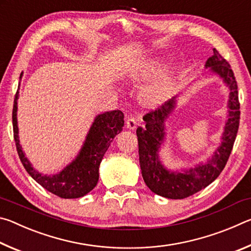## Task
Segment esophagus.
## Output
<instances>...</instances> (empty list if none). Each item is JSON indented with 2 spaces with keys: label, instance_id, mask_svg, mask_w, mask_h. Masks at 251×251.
Listing matches in <instances>:
<instances>
[{
  "label": "esophagus",
  "instance_id": "esophagus-1",
  "mask_svg": "<svg viewBox=\"0 0 251 251\" xmlns=\"http://www.w3.org/2000/svg\"><path fill=\"white\" fill-rule=\"evenodd\" d=\"M137 124H138V123H137V121L135 120L134 117H128V118H127V120H126V127H127V128H128V129L134 130V129L136 128V127H137Z\"/></svg>",
  "mask_w": 251,
  "mask_h": 251
}]
</instances>
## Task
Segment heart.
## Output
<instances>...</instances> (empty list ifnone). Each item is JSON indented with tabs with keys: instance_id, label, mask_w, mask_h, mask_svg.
I'll return each mask as SVG.
<instances>
[{
	"instance_id": "obj_1",
	"label": "heart",
	"mask_w": 251,
	"mask_h": 251,
	"mask_svg": "<svg viewBox=\"0 0 251 251\" xmlns=\"http://www.w3.org/2000/svg\"><path fill=\"white\" fill-rule=\"evenodd\" d=\"M161 67H163V64L160 61L151 59L145 65L131 72L129 77L133 82H143L158 73ZM174 86H175V76L172 72H164L154 82L144 88L141 94L142 103L150 107L161 104L171 96Z\"/></svg>"
}]
</instances>
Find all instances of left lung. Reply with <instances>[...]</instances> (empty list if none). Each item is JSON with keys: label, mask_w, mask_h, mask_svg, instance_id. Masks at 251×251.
Returning a JSON list of instances; mask_svg holds the SVG:
<instances>
[{"label": "left lung", "mask_w": 251, "mask_h": 251, "mask_svg": "<svg viewBox=\"0 0 251 251\" xmlns=\"http://www.w3.org/2000/svg\"><path fill=\"white\" fill-rule=\"evenodd\" d=\"M207 59L205 67L219 75L230 90L228 108L229 118L225 126L222 145L206 164H201L185 172H171L160 163L158 151L164 142V122L171 115L176 105V97L167 100L155 110L147 113L143 120L145 126L136 130L138 137V154L144 181L152 193L169 199H182L206 188L217 178L226 166L235 143L240 120V104L238 100V86L229 63L217 50Z\"/></svg>", "instance_id": "8db88e82"}]
</instances>
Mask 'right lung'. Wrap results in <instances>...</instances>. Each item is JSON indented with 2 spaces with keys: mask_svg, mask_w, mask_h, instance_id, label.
<instances>
[{
  "mask_svg": "<svg viewBox=\"0 0 251 251\" xmlns=\"http://www.w3.org/2000/svg\"><path fill=\"white\" fill-rule=\"evenodd\" d=\"M18 100L19 90L15 94L13 113H12L13 133L19 157L29 176L50 193L61 198H79L90 193L99 181V168L104 154L108 150L114 137L121 133L124 126L123 112L112 110L97 115L76 158L56 175L48 176L42 175L32 167L29 160L25 157L22 146L20 145L18 117H16Z\"/></svg>",
  "mask_w": 251,
  "mask_h": 251,
  "instance_id": "obj_1",
  "label": "right lung"
}]
</instances>
